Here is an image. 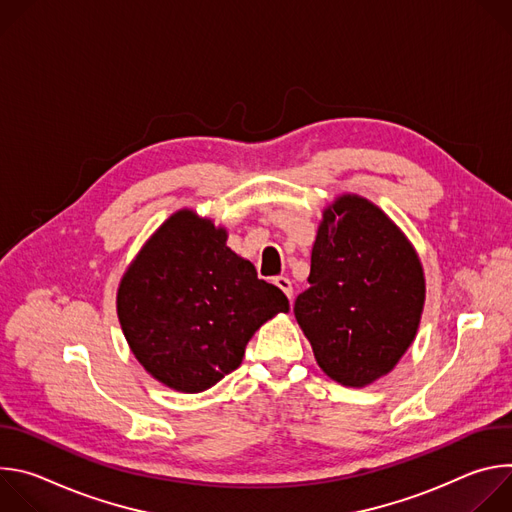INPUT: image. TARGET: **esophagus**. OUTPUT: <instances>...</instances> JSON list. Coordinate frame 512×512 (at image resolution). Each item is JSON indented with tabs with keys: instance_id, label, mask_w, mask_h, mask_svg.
Segmentation results:
<instances>
[{
	"instance_id": "obj_1",
	"label": "esophagus",
	"mask_w": 512,
	"mask_h": 512,
	"mask_svg": "<svg viewBox=\"0 0 512 512\" xmlns=\"http://www.w3.org/2000/svg\"><path fill=\"white\" fill-rule=\"evenodd\" d=\"M281 291H283V294L291 300V296H294V287H291V281L287 279V277H283V275H279V277H275V281H273Z\"/></svg>"
}]
</instances>
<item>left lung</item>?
<instances>
[{"instance_id":"1","label":"left lung","mask_w":512,"mask_h":512,"mask_svg":"<svg viewBox=\"0 0 512 512\" xmlns=\"http://www.w3.org/2000/svg\"><path fill=\"white\" fill-rule=\"evenodd\" d=\"M308 283L294 314L320 369L346 387L391 373L425 302L421 261L391 218L358 194L338 196L322 212Z\"/></svg>"}]
</instances>
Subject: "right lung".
I'll list each match as a JSON object with an SVG mask.
<instances>
[{
    "label": "right lung",
    "instance_id": "obj_1",
    "mask_svg": "<svg viewBox=\"0 0 512 512\" xmlns=\"http://www.w3.org/2000/svg\"><path fill=\"white\" fill-rule=\"evenodd\" d=\"M289 312L283 291L227 247V229L178 210L121 277L117 316L141 367L166 387L200 393L233 373L251 336Z\"/></svg>",
    "mask_w": 512,
    "mask_h": 512
}]
</instances>
